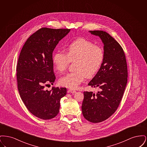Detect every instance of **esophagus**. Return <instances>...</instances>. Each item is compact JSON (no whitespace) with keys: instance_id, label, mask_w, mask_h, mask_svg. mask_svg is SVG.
Returning <instances> with one entry per match:
<instances>
[{"instance_id":"34e87169","label":"esophagus","mask_w":147,"mask_h":147,"mask_svg":"<svg viewBox=\"0 0 147 147\" xmlns=\"http://www.w3.org/2000/svg\"><path fill=\"white\" fill-rule=\"evenodd\" d=\"M68 92H70V93H72V94H74V93H76V91L73 90V89H69L68 90Z\"/></svg>"}]
</instances>
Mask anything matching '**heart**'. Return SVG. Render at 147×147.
I'll return each mask as SVG.
<instances>
[{
  "label": "heart",
  "mask_w": 147,
  "mask_h": 147,
  "mask_svg": "<svg viewBox=\"0 0 147 147\" xmlns=\"http://www.w3.org/2000/svg\"><path fill=\"white\" fill-rule=\"evenodd\" d=\"M65 53L58 50L53 56V62L58 71L67 70L70 62L77 60L76 70L62 77L59 83L70 89H77L87 77H92L98 73L104 60V51L100 46L84 38H79L71 42Z\"/></svg>",
  "instance_id": "b5f03b06"
}]
</instances>
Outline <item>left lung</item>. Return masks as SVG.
<instances>
[{
	"label": "left lung",
	"mask_w": 147,
	"mask_h": 147,
	"mask_svg": "<svg viewBox=\"0 0 147 147\" xmlns=\"http://www.w3.org/2000/svg\"><path fill=\"white\" fill-rule=\"evenodd\" d=\"M89 32L101 39L105 56L101 67L88 84L100 91L96 94L84 91L82 110L86 120L98 123L109 119L119 107L127 83L128 70L123 49L118 42L105 31Z\"/></svg>",
	"instance_id": "left-lung-1"
}]
</instances>
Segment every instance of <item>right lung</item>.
Listing matches in <instances>:
<instances>
[{
	"label": "right lung",
	"mask_w": 147,
	"mask_h": 147,
	"mask_svg": "<svg viewBox=\"0 0 147 147\" xmlns=\"http://www.w3.org/2000/svg\"><path fill=\"white\" fill-rule=\"evenodd\" d=\"M70 30L40 28L28 37L20 52L16 66L18 90L28 111L39 119L55 117L67 94L65 88L52 87L49 91L44 88L55 81L53 51Z\"/></svg>",
	"instance_id": "right-lung-1"
}]
</instances>
